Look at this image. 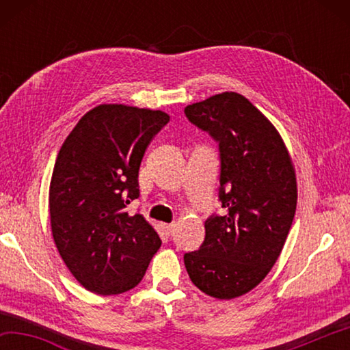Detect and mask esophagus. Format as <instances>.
<instances>
[{
    "label": "esophagus",
    "instance_id": "1",
    "mask_svg": "<svg viewBox=\"0 0 350 350\" xmlns=\"http://www.w3.org/2000/svg\"><path fill=\"white\" fill-rule=\"evenodd\" d=\"M177 227V224L176 222H171V224H165L163 225V228H165V232H167L168 234H171L174 232V228Z\"/></svg>",
    "mask_w": 350,
    "mask_h": 350
}]
</instances>
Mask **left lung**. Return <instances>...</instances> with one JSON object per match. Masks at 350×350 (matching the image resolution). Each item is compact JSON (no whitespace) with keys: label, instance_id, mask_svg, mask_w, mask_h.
I'll list each match as a JSON object with an SVG mask.
<instances>
[{"label":"left lung","instance_id":"obj_1","mask_svg":"<svg viewBox=\"0 0 350 350\" xmlns=\"http://www.w3.org/2000/svg\"><path fill=\"white\" fill-rule=\"evenodd\" d=\"M185 116L219 144L225 213L206 219L204 244L183 260L200 292L233 299L256 287L280 258L298 200L295 167L273 123L238 92L188 105Z\"/></svg>","mask_w":350,"mask_h":350}]
</instances>
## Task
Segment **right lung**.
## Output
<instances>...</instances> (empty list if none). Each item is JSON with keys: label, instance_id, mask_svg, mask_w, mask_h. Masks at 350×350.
I'll list each match as a JSON object with an SVG mask.
<instances>
[{"label": "right lung", "instance_id": "right-lung-1", "mask_svg": "<svg viewBox=\"0 0 350 350\" xmlns=\"http://www.w3.org/2000/svg\"><path fill=\"white\" fill-rule=\"evenodd\" d=\"M170 122L161 109L105 103L83 116L58 151L49 185L52 238L70 273L97 295H118L145 276L162 241L128 215L139 198L148 145Z\"/></svg>", "mask_w": 350, "mask_h": 350}]
</instances>
